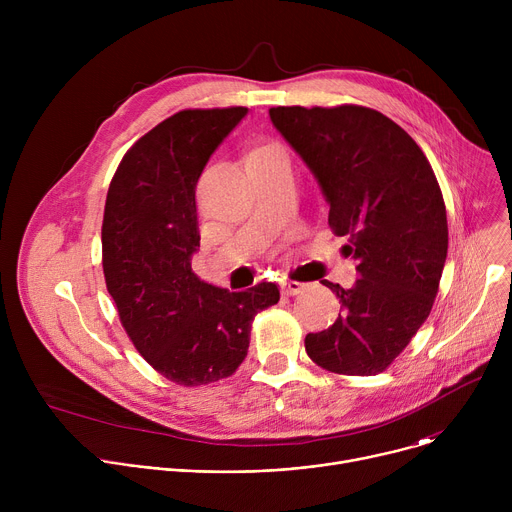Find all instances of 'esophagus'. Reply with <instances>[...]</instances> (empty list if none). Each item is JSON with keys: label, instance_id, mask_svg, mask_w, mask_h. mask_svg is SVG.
<instances>
[{"label": "esophagus", "instance_id": "esophagus-1", "mask_svg": "<svg viewBox=\"0 0 512 512\" xmlns=\"http://www.w3.org/2000/svg\"><path fill=\"white\" fill-rule=\"evenodd\" d=\"M306 285L304 283H300V281H291V279H283L281 281V291L285 296H296V294H300V291L304 289Z\"/></svg>", "mask_w": 512, "mask_h": 512}]
</instances>
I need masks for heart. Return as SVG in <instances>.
Wrapping results in <instances>:
<instances>
[{"label": "heart", "instance_id": "heart-1", "mask_svg": "<svg viewBox=\"0 0 512 512\" xmlns=\"http://www.w3.org/2000/svg\"><path fill=\"white\" fill-rule=\"evenodd\" d=\"M259 148H265V145H259Z\"/></svg>", "mask_w": 512, "mask_h": 512}]
</instances>
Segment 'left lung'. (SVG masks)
<instances>
[{"instance_id": "obj_1", "label": "left lung", "mask_w": 512, "mask_h": 512, "mask_svg": "<svg viewBox=\"0 0 512 512\" xmlns=\"http://www.w3.org/2000/svg\"><path fill=\"white\" fill-rule=\"evenodd\" d=\"M269 117L318 178L328 225L348 237L354 287L324 281L342 304L306 336V352L336 375L383 373L427 320L448 255L442 188L415 139L362 105L271 107Z\"/></svg>"}]
</instances>
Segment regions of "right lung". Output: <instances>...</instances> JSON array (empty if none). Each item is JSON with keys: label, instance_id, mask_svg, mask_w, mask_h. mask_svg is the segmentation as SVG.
I'll return each instance as SVG.
<instances>
[{"label": "right lung", "instance_id": "1", "mask_svg": "<svg viewBox=\"0 0 512 512\" xmlns=\"http://www.w3.org/2000/svg\"><path fill=\"white\" fill-rule=\"evenodd\" d=\"M247 107L184 109L141 135L119 162L103 214V273L137 352L176 385L231 377L275 283L229 291L198 279V178Z\"/></svg>", "mask_w": 512, "mask_h": 512}]
</instances>
